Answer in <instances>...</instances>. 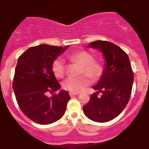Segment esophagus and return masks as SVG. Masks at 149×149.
I'll list each match as a JSON object with an SVG mask.
<instances>
[{"mask_svg":"<svg viewBox=\"0 0 149 149\" xmlns=\"http://www.w3.org/2000/svg\"><path fill=\"white\" fill-rule=\"evenodd\" d=\"M69 95H70V97L75 96V95H79V92H69Z\"/></svg>","mask_w":149,"mask_h":149,"instance_id":"34e87169","label":"esophagus"}]
</instances>
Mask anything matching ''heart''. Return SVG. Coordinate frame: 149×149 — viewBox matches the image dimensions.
<instances>
[{
  "instance_id": "heart-1",
  "label": "heart",
  "mask_w": 149,
  "mask_h": 149,
  "mask_svg": "<svg viewBox=\"0 0 149 149\" xmlns=\"http://www.w3.org/2000/svg\"><path fill=\"white\" fill-rule=\"evenodd\" d=\"M68 58L82 66L81 73H85L79 77L68 78L63 81V87L71 92H79L91 84V79H97L102 72V65L94 61V57L85 51H79L70 54ZM52 71L57 77L63 78L65 73V65L62 58H57L52 63ZM88 76H86V75Z\"/></svg>"
}]
</instances>
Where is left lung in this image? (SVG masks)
<instances>
[{"mask_svg": "<svg viewBox=\"0 0 149 149\" xmlns=\"http://www.w3.org/2000/svg\"><path fill=\"white\" fill-rule=\"evenodd\" d=\"M105 57L101 77L93 86L92 94L83 111L86 117L96 122H106L120 114L129 102L134 75L127 54L118 46L105 41L89 43ZM101 92V96L98 94Z\"/></svg>", "mask_w": 149, "mask_h": 149, "instance_id": "left-lung-1", "label": "left lung"}]
</instances>
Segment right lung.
I'll list each match as a JSON object with an SVG mask.
<instances>
[{"label":"right lung","mask_w":149,"mask_h":149,"mask_svg":"<svg viewBox=\"0 0 149 149\" xmlns=\"http://www.w3.org/2000/svg\"><path fill=\"white\" fill-rule=\"evenodd\" d=\"M69 46L62 47L41 44L30 47L18 59L13 89L17 103L26 116L36 123L49 125L61 119L70 97L60 90L52 71V63Z\"/></svg>","instance_id":"obj_1"}]
</instances>
